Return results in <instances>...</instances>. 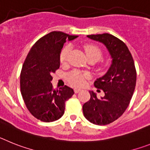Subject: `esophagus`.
I'll return each instance as SVG.
<instances>
[{
  "label": "esophagus",
  "mask_w": 150,
  "mask_h": 150,
  "mask_svg": "<svg viewBox=\"0 0 150 150\" xmlns=\"http://www.w3.org/2000/svg\"><path fill=\"white\" fill-rule=\"evenodd\" d=\"M81 91V89H80V88H74V91H75V93H79V92H80Z\"/></svg>",
  "instance_id": "34e87169"
}]
</instances>
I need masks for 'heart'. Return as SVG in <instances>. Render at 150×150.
<instances>
[{"instance_id": "b5f03b06", "label": "heart", "mask_w": 150, "mask_h": 150, "mask_svg": "<svg viewBox=\"0 0 150 150\" xmlns=\"http://www.w3.org/2000/svg\"><path fill=\"white\" fill-rule=\"evenodd\" d=\"M71 47L69 45L65 47L61 51L59 59L62 62H66L68 58V55L69 53ZM84 50H85L86 56L88 59L93 58L96 60H99L102 57V51L98 47L88 44L84 46ZM89 78V75L88 73H81L80 71H72L71 73L68 75V81L74 86H82L85 82V79Z\"/></svg>"}]
</instances>
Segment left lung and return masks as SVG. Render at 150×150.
Returning a JSON list of instances; mask_svg holds the SVG:
<instances>
[{"label": "left lung", "instance_id": "obj_1", "mask_svg": "<svg viewBox=\"0 0 150 150\" xmlns=\"http://www.w3.org/2000/svg\"><path fill=\"white\" fill-rule=\"evenodd\" d=\"M87 37L106 47L112 63L106 73L94 82L96 88L104 91V97L98 99L90 91L91 99L83 105V113L91 123L106 125L118 119L129 105L136 86L134 62L126 44L110 34Z\"/></svg>", "mask_w": 150, "mask_h": 150}]
</instances>
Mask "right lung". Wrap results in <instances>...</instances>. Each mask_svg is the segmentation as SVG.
<instances>
[{
  "mask_svg": "<svg viewBox=\"0 0 150 150\" xmlns=\"http://www.w3.org/2000/svg\"><path fill=\"white\" fill-rule=\"evenodd\" d=\"M79 36L52 32L40 38L28 52L20 75L21 93L33 116L45 122L58 120L63 115L65 103L74 94L65 86L53 89L51 81L60 65V53L66 41Z\"/></svg>",
  "mask_w": 150,
  "mask_h": 150,
  "instance_id": "add662e5",
  "label": "right lung"
}]
</instances>
